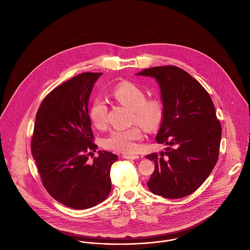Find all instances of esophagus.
<instances>
[{
  "mask_svg": "<svg viewBox=\"0 0 250 250\" xmlns=\"http://www.w3.org/2000/svg\"><path fill=\"white\" fill-rule=\"evenodd\" d=\"M124 159H132V160H135V159H139V156L138 155H128V154H123L122 156Z\"/></svg>",
  "mask_w": 250,
  "mask_h": 250,
  "instance_id": "esophagus-1",
  "label": "esophagus"
}]
</instances>
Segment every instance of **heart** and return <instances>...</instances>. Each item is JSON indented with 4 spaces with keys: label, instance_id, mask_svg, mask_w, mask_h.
I'll return each mask as SVG.
<instances>
[{
    "label": "heart",
    "instance_id": "1",
    "mask_svg": "<svg viewBox=\"0 0 250 250\" xmlns=\"http://www.w3.org/2000/svg\"><path fill=\"white\" fill-rule=\"evenodd\" d=\"M113 97L131 108V120L146 131L157 130L165 116L164 104L159 99H146V92L136 84L124 83L116 86ZM107 104L102 98H96L90 106L89 116L96 127H104L107 119ZM143 137L142 130L135 125L128 129H117L109 133L104 140V146L120 153H134L136 142Z\"/></svg>",
    "mask_w": 250,
    "mask_h": 250
}]
</instances>
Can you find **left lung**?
Here are the masks:
<instances>
[{
  "mask_svg": "<svg viewBox=\"0 0 250 250\" xmlns=\"http://www.w3.org/2000/svg\"><path fill=\"white\" fill-rule=\"evenodd\" d=\"M137 75L156 79L165 109L156 141L167 147L146 155L155 164L148 188L167 199L183 198L202 185L218 160L222 131L214 104L207 90L178 67H153Z\"/></svg>",
  "mask_w": 250,
  "mask_h": 250,
  "instance_id": "1",
  "label": "left lung"
}]
</instances>
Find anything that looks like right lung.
I'll return each instance as SVG.
<instances>
[{"mask_svg":"<svg viewBox=\"0 0 250 250\" xmlns=\"http://www.w3.org/2000/svg\"><path fill=\"white\" fill-rule=\"evenodd\" d=\"M102 73H83L64 83L42 100L31 141L42 182L59 203L86 209L104 202L110 190V167L118 157L108 151L89 161L97 146L88 101Z\"/></svg>","mask_w":250,"mask_h":250,"instance_id":"obj_1","label":"right lung"}]
</instances>
